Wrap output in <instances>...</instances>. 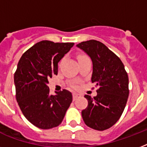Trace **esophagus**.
Segmentation results:
<instances>
[{
    "label": "esophagus",
    "mask_w": 147,
    "mask_h": 147,
    "mask_svg": "<svg viewBox=\"0 0 147 147\" xmlns=\"http://www.w3.org/2000/svg\"><path fill=\"white\" fill-rule=\"evenodd\" d=\"M72 96H73V100H76V99H77V98H78V97H79V95H78V94H76V93H74L73 95H72Z\"/></svg>",
    "instance_id": "esophagus-1"
}]
</instances>
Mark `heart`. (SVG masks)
Wrapping results in <instances>:
<instances>
[{
	"label": "heart",
	"instance_id": "1",
	"mask_svg": "<svg viewBox=\"0 0 147 147\" xmlns=\"http://www.w3.org/2000/svg\"><path fill=\"white\" fill-rule=\"evenodd\" d=\"M83 57H85V55H79V56H78V59H81V58H83Z\"/></svg>",
	"mask_w": 147,
	"mask_h": 147
}]
</instances>
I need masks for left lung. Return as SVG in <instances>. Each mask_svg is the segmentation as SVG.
<instances>
[{
  "label": "left lung",
  "instance_id": "8db88e82",
  "mask_svg": "<svg viewBox=\"0 0 147 147\" xmlns=\"http://www.w3.org/2000/svg\"><path fill=\"white\" fill-rule=\"evenodd\" d=\"M76 47L91 58L92 82L99 88L97 96L85 95L88 105L82 111L83 121L92 129L107 130L116 123L125 108L129 96L127 73L120 58L102 42L91 40Z\"/></svg>",
  "mask_w": 147,
  "mask_h": 147
}]
</instances>
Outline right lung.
<instances>
[{
  "mask_svg": "<svg viewBox=\"0 0 147 147\" xmlns=\"http://www.w3.org/2000/svg\"><path fill=\"white\" fill-rule=\"evenodd\" d=\"M73 42L42 40L23 54L14 74L16 98L24 117L40 129H50L62 123L72 101L68 90L49 94L48 78L58 74V63Z\"/></svg>",
  "mask_w": 147,
  "mask_h": 147,
  "instance_id": "add662e5",
  "label": "right lung"
}]
</instances>
